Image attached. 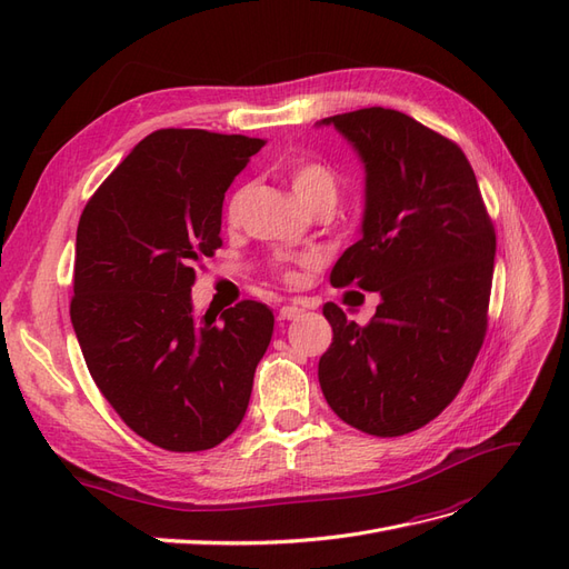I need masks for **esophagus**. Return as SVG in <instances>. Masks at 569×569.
Wrapping results in <instances>:
<instances>
[{
    "instance_id": "34e87169",
    "label": "esophagus",
    "mask_w": 569,
    "mask_h": 569,
    "mask_svg": "<svg viewBox=\"0 0 569 569\" xmlns=\"http://www.w3.org/2000/svg\"><path fill=\"white\" fill-rule=\"evenodd\" d=\"M301 313H303V308H299V306H282L278 318H280V320H295V318H299Z\"/></svg>"
}]
</instances>
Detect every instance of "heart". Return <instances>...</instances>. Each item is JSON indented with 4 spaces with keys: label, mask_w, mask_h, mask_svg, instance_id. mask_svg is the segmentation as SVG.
Returning <instances> with one entry per match:
<instances>
[{
    "label": "heart",
    "mask_w": 569,
    "mask_h": 569,
    "mask_svg": "<svg viewBox=\"0 0 569 569\" xmlns=\"http://www.w3.org/2000/svg\"><path fill=\"white\" fill-rule=\"evenodd\" d=\"M291 189L295 194L306 203L311 206L322 199H332L337 201V176L330 166H325L313 159H301L295 163L289 173Z\"/></svg>",
    "instance_id": "b5f03b06"
}]
</instances>
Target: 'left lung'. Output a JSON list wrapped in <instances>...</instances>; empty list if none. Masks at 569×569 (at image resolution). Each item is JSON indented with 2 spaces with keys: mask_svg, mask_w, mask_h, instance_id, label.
Returning <instances> with one entry per match:
<instances>
[{
  "mask_svg": "<svg viewBox=\"0 0 569 569\" xmlns=\"http://www.w3.org/2000/svg\"><path fill=\"white\" fill-rule=\"evenodd\" d=\"M366 163L363 237L335 287L380 291L368 325L325 303L332 343L318 380L337 416L375 437L425 427L468 380L487 337L496 232L462 149L401 111L322 120Z\"/></svg>",
  "mask_w": 569,
  "mask_h": 569,
  "instance_id": "1",
  "label": "left lung"
}]
</instances>
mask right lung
<instances>
[{
  "instance_id": "obj_1",
  "label": "right lung",
  "mask_w": 569,
  "mask_h": 569,
  "mask_svg": "<svg viewBox=\"0 0 569 569\" xmlns=\"http://www.w3.org/2000/svg\"><path fill=\"white\" fill-rule=\"evenodd\" d=\"M263 144L151 132L78 222L71 322L84 363L120 420L166 451H206L234 432L272 337V311L258 301L220 319L192 313L194 266L222 247V199Z\"/></svg>"
}]
</instances>
